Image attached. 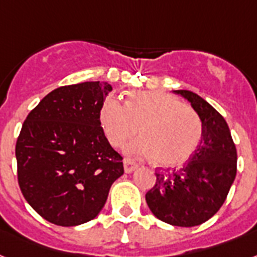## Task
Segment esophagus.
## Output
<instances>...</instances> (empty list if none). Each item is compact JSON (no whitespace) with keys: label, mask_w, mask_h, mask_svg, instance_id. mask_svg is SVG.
<instances>
[{"label":"esophagus","mask_w":257,"mask_h":257,"mask_svg":"<svg viewBox=\"0 0 257 257\" xmlns=\"http://www.w3.org/2000/svg\"><path fill=\"white\" fill-rule=\"evenodd\" d=\"M123 168H124V172H126V173H131V172H134L135 169L138 168V164H135L133 160H124Z\"/></svg>","instance_id":"1"}]
</instances>
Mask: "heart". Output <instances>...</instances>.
Returning <instances> with one entry per match:
<instances>
[{"instance_id": "heart-1", "label": "heart", "mask_w": 257, "mask_h": 257, "mask_svg": "<svg viewBox=\"0 0 257 257\" xmlns=\"http://www.w3.org/2000/svg\"><path fill=\"white\" fill-rule=\"evenodd\" d=\"M99 126L113 147L131 158H154L160 167H177L190 159L202 137L200 115L179 98L163 92H133L126 103L109 97L98 113Z\"/></svg>"}]
</instances>
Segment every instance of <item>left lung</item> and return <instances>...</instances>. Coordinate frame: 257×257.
<instances>
[{
	"instance_id": "obj_1",
	"label": "left lung",
	"mask_w": 257,
	"mask_h": 257,
	"mask_svg": "<svg viewBox=\"0 0 257 257\" xmlns=\"http://www.w3.org/2000/svg\"><path fill=\"white\" fill-rule=\"evenodd\" d=\"M188 99L202 123L201 143L181 169L155 172L146 194L155 217L180 227H193L217 213L236 176V148L226 120L207 101L190 90H173Z\"/></svg>"
}]
</instances>
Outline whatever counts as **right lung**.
<instances>
[{
  "mask_svg": "<svg viewBox=\"0 0 257 257\" xmlns=\"http://www.w3.org/2000/svg\"><path fill=\"white\" fill-rule=\"evenodd\" d=\"M107 82L86 81L48 93L23 122L16 146L18 184L40 217L64 227L86 223L123 175L122 156L99 126Z\"/></svg>",
  "mask_w": 257,
  "mask_h": 257,
  "instance_id": "obj_1",
  "label": "right lung"
}]
</instances>
